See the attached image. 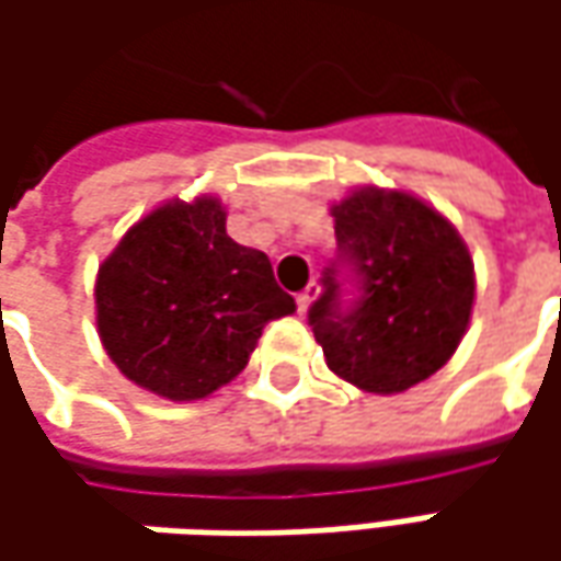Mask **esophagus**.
<instances>
[{"mask_svg":"<svg viewBox=\"0 0 561 561\" xmlns=\"http://www.w3.org/2000/svg\"><path fill=\"white\" fill-rule=\"evenodd\" d=\"M318 293H321V287H318V280H312V284H309L306 290L296 296V302H299V312H306V309L312 306V299L318 296Z\"/></svg>","mask_w":561,"mask_h":561,"instance_id":"34e87169","label":"esophagus"}]
</instances>
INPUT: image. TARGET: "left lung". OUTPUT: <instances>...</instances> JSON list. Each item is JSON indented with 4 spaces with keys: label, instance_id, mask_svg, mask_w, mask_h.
Segmentation results:
<instances>
[{
    "label": "left lung",
    "instance_id": "left-lung-1",
    "mask_svg": "<svg viewBox=\"0 0 561 561\" xmlns=\"http://www.w3.org/2000/svg\"><path fill=\"white\" fill-rule=\"evenodd\" d=\"M336 262L309 309L328 368L368 393H402L440 371L462 343L474 265L459 230L402 190L362 186L331 208ZM350 270L357 299L342 306Z\"/></svg>",
    "mask_w": 561,
    "mask_h": 561
}]
</instances>
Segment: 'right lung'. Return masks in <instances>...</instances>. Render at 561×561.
<instances>
[{"label": "right lung", "mask_w": 561, "mask_h": 561, "mask_svg": "<svg viewBox=\"0 0 561 561\" xmlns=\"http://www.w3.org/2000/svg\"><path fill=\"white\" fill-rule=\"evenodd\" d=\"M215 196L159 205L99 265L96 324L121 375L174 402L247 368L274 318L296 312L265 252L227 237Z\"/></svg>", "instance_id": "add662e5"}]
</instances>
